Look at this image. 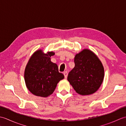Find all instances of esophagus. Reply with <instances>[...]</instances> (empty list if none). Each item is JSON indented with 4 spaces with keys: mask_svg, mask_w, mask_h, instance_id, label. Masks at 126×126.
Listing matches in <instances>:
<instances>
[{
    "mask_svg": "<svg viewBox=\"0 0 126 126\" xmlns=\"http://www.w3.org/2000/svg\"><path fill=\"white\" fill-rule=\"evenodd\" d=\"M63 74H64V75L65 79L67 78V76H68V72H67V71H65L64 72Z\"/></svg>",
    "mask_w": 126,
    "mask_h": 126,
    "instance_id": "1",
    "label": "esophagus"
}]
</instances>
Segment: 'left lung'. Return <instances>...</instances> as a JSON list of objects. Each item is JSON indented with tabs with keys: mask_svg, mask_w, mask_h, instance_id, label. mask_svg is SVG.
Returning <instances> with one entry per match:
<instances>
[{
	"mask_svg": "<svg viewBox=\"0 0 126 126\" xmlns=\"http://www.w3.org/2000/svg\"><path fill=\"white\" fill-rule=\"evenodd\" d=\"M74 63L67 78L74 90L82 95L96 92L104 78V68L98 57L92 51L84 49L75 56Z\"/></svg>",
	"mask_w": 126,
	"mask_h": 126,
	"instance_id": "left-lung-1",
	"label": "left lung"
}]
</instances>
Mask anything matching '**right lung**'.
Wrapping results in <instances>:
<instances>
[{
  "instance_id": "add662e5",
  "label": "right lung",
  "mask_w": 126,
  "mask_h": 126,
  "mask_svg": "<svg viewBox=\"0 0 126 126\" xmlns=\"http://www.w3.org/2000/svg\"><path fill=\"white\" fill-rule=\"evenodd\" d=\"M55 53H44L38 50L32 55L26 66L24 79L26 85L34 95L47 97L54 92L57 83L64 79L56 63L51 61Z\"/></svg>"
}]
</instances>
